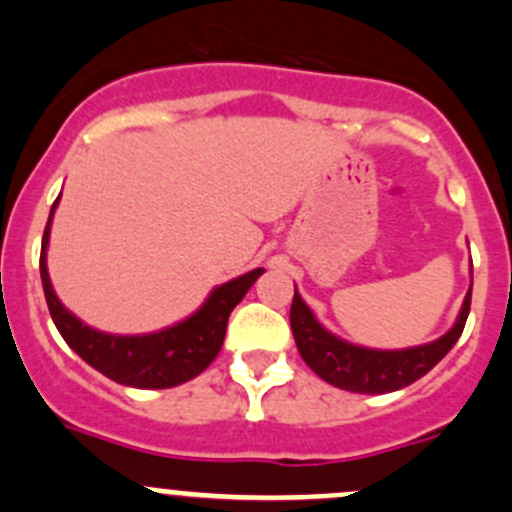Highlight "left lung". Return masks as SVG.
<instances>
[{
  "label": "left lung",
  "instance_id": "obj_1",
  "mask_svg": "<svg viewBox=\"0 0 512 512\" xmlns=\"http://www.w3.org/2000/svg\"><path fill=\"white\" fill-rule=\"evenodd\" d=\"M471 286H468L456 323L451 325L449 333L424 342V345L402 347V350H377V347L342 340L340 335L330 333L320 323L318 315L310 310V305L300 298L298 288H295L291 305V330L295 345H298L305 365L333 387L357 394L397 392V389L409 387L416 379L424 377L456 345V340L463 333V325H466L468 310H471Z\"/></svg>",
  "mask_w": 512,
  "mask_h": 512
}]
</instances>
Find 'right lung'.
I'll use <instances>...</instances> for the list:
<instances>
[{
  "label": "right lung",
  "mask_w": 512,
  "mask_h": 512,
  "mask_svg": "<svg viewBox=\"0 0 512 512\" xmlns=\"http://www.w3.org/2000/svg\"><path fill=\"white\" fill-rule=\"evenodd\" d=\"M59 199L51 207L49 221H46L44 239H41L39 271L49 313L61 337L68 342V347L81 360H86L93 370L103 372L105 377L118 384H125V387L170 389L177 387V384L189 382V379L207 370L214 362V357L219 355L221 345H224L231 310L249 293V288L254 286L263 268H254V271L244 273V276L221 283V286L207 295V300L192 315L170 325V328L142 335L103 333V330L91 328L81 318H76L61 303L54 286H51L46 251H49L51 221H54Z\"/></svg>",
  "instance_id": "add662e5"
}]
</instances>
